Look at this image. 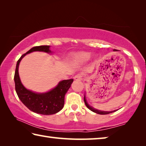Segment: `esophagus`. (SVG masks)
<instances>
[{
    "instance_id": "esophagus-1",
    "label": "esophagus",
    "mask_w": 146,
    "mask_h": 146,
    "mask_svg": "<svg viewBox=\"0 0 146 146\" xmlns=\"http://www.w3.org/2000/svg\"><path fill=\"white\" fill-rule=\"evenodd\" d=\"M74 79L75 80H82V75L81 74H78V75L74 76Z\"/></svg>"
}]
</instances>
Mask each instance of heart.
Masks as SVG:
<instances>
[{
	"instance_id": "heart-1",
	"label": "heart",
	"mask_w": 146,
	"mask_h": 146,
	"mask_svg": "<svg viewBox=\"0 0 146 146\" xmlns=\"http://www.w3.org/2000/svg\"><path fill=\"white\" fill-rule=\"evenodd\" d=\"M91 56V53L88 51H80V52L72 54V58L78 62H84L87 61Z\"/></svg>"
}]
</instances>
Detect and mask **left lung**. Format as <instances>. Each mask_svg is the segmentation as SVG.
<instances>
[{
  "label": "left lung",
  "mask_w": 146,
  "mask_h": 146,
  "mask_svg": "<svg viewBox=\"0 0 146 146\" xmlns=\"http://www.w3.org/2000/svg\"><path fill=\"white\" fill-rule=\"evenodd\" d=\"M113 51H117V49H113ZM84 103L86 106V107H87L89 110H90L91 111H93L94 113H97V114H100V115H107V114H110V113H111L113 112H115L117 110H114V111H100V110H98L97 109H95L94 108H93L92 106H91L88 104V103L87 102V100H86V95H84Z\"/></svg>",
  "instance_id": "obj_1"
}]
</instances>
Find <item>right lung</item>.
<instances>
[{
	"label": "right lung",
	"instance_id": "right-lung-1",
	"mask_svg": "<svg viewBox=\"0 0 146 146\" xmlns=\"http://www.w3.org/2000/svg\"><path fill=\"white\" fill-rule=\"evenodd\" d=\"M50 46H35L21 56L17 61L14 81L15 91L19 99L29 110L38 114L50 115L58 113L63 108L66 93L71 87L73 79L60 81L56 87L45 93H36L26 89L21 82L19 74V66L22 59L27 54L34 51L52 53Z\"/></svg>",
	"mask_w": 146,
	"mask_h": 146
}]
</instances>
